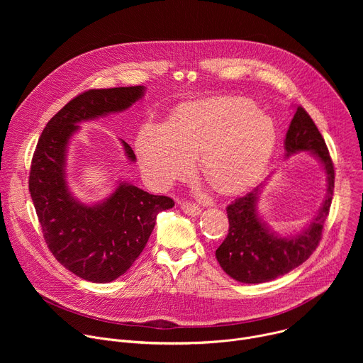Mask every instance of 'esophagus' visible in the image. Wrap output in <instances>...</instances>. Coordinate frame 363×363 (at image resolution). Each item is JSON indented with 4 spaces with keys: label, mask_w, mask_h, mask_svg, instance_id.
<instances>
[{
    "label": "esophagus",
    "mask_w": 363,
    "mask_h": 363,
    "mask_svg": "<svg viewBox=\"0 0 363 363\" xmlns=\"http://www.w3.org/2000/svg\"><path fill=\"white\" fill-rule=\"evenodd\" d=\"M179 205H181V210H182L185 214H188V216L195 217V216H199V213H201L199 206L195 205V203H192V202H189V201H182Z\"/></svg>",
    "instance_id": "esophagus-1"
}]
</instances>
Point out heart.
I'll return each mask as SVG.
<instances>
[{
  "label": "heart",
  "mask_w": 363,
  "mask_h": 363,
  "mask_svg": "<svg viewBox=\"0 0 363 363\" xmlns=\"http://www.w3.org/2000/svg\"><path fill=\"white\" fill-rule=\"evenodd\" d=\"M276 143L272 121L252 105L213 99L181 106L169 123H146L136 150L149 181L171 185L191 174L202 152V169L221 192L251 185L266 168Z\"/></svg>",
  "instance_id": "obj_1"
}]
</instances>
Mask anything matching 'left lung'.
Returning <instances> with one entry per match:
<instances>
[{
	"label": "left lung",
	"instance_id": "obj_1",
	"mask_svg": "<svg viewBox=\"0 0 363 363\" xmlns=\"http://www.w3.org/2000/svg\"><path fill=\"white\" fill-rule=\"evenodd\" d=\"M287 157L310 150L322 162L328 175L326 198L316 218L301 234L290 238L269 231L257 214L255 203L260 186L235 198L227 206L228 234L217 248L216 257L223 270L241 283H266L287 274L313 254L322 240L335 188V168L326 142L304 108L298 106L286 133Z\"/></svg>",
	"mask_w": 363,
	"mask_h": 363
}]
</instances>
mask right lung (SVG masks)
<instances>
[{
	"mask_svg": "<svg viewBox=\"0 0 363 363\" xmlns=\"http://www.w3.org/2000/svg\"><path fill=\"white\" fill-rule=\"evenodd\" d=\"M142 96L143 86L77 94L48 121L31 160L28 189L45 244L60 264L93 283H109L126 273L143 251L157 216L175 202L122 182L105 202L83 205L65 179L66 147L79 129L76 123L125 111ZM122 143L135 161L132 147Z\"/></svg>",
	"mask_w": 363,
	"mask_h": 363,
	"instance_id": "add662e5",
	"label": "right lung"
}]
</instances>
